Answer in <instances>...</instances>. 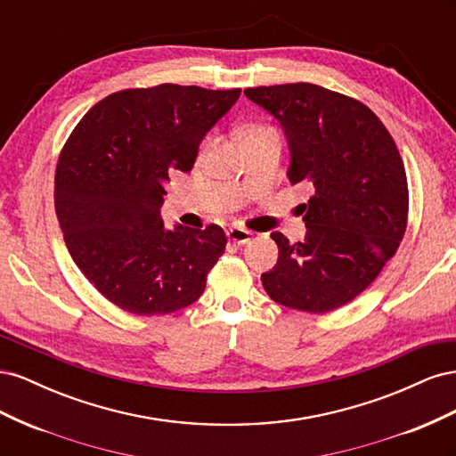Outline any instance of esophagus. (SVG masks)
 Segmentation results:
<instances>
[{"instance_id":"esophagus-1","label":"esophagus","mask_w":456,"mask_h":456,"mask_svg":"<svg viewBox=\"0 0 456 456\" xmlns=\"http://www.w3.org/2000/svg\"><path fill=\"white\" fill-rule=\"evenodd\" d=\"M226 236L232 243H236V245H245L253 240V233L249 230H243V228H230L226 232Z\"/></svg>"}]
</instances>
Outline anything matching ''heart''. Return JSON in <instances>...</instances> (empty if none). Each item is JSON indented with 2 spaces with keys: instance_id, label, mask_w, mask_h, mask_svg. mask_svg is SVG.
<instances>
[{
  "instance_id": "b5f03b06",
  "label": "heart",
  "mask_w": 456,
  "mask_h": 456,
  "mask_svg": "<svg viewBox=\"0 0 456 456\" xmlns=\"http://www.w3.org/2000/svg\"><path fill=\"white\" fill-rule=\"evenodd\" d=\"M268 136H275V131H273L272 127H268V126H262V123H256V126H251V127L245 129V133H243V136H241V142H243V146H245L247 142L260 141V139H268ZM211 146H213V142L207 141V142L201 146L200 158H203V156L207 154V151L211 150Z\"/></svg>"
}]
</instances>
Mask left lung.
Here are the masks:
<instances>
[{"mask_svg": "<svg viewBox=\"0 0 456 456\" xmlns=\"http://www.w3.org/2000/svg\"><path fill=\"white\" fill-rule=\"evenodd\" d=\"M245 96L281 123L289 181L314 188L305 241L272 233L280 256L262 285L287 308L333 312L377 280L405 236L403 159L377 114L352 96L314 84L251 87Z\"/></svg>", "mask_w": 456, "mask_h": 456, "instance_id": "obj_1", "label": "left lung"}]
</instances>
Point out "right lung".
<instances>
[{
	"label": "right lung",
	"mask_w": 456,
	"mask_h": 456,
	"mask_svg": "<svg viewBox=\"0 0 456 456\" xmlns=\"http://www.w3.org/2000/svg\"><path fill=\"white\" fill-rule=\"evenodd\" d=\"M240 93L126 89L96 102L68 136L54 173L59 224L76 266L123 312L171 314L203 295L224 230H165L163 186L175 171H191L205 133Z\"/></svg>",
	"instance_id": "obj_1"
}]
</instances>
